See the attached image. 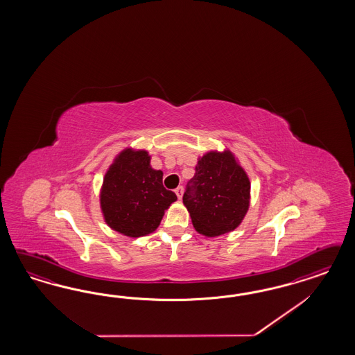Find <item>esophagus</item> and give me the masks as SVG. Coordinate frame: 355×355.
Segmentation results:
<instances>
[{
  "instance_id": "34e87169",
  "label": "esophagus",
  "mask_w": 355,
  "mask_h": 355,
  "mask_svg": "<svg viewBox=\"0 0 355 355\" xmlns=\"http://www.w3.org/2000/svg\"><path fill=\"white\" fill-rule=\"evenodd\" d=\"M174 193H175V195H177V198L178 199H181L182 198L183 195V187L182 186H178L175 190H174Z\"/></svg>"
}]
</instances>
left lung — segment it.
<instances>
[{"label": "left lung", "mask_w": 355, "mask_h": 355, "mask_svg": "<svg viewBox=\"0 0 355 355\" xmlns=\"http://www.w3.org/2000/svg\"><path fill=\"white\" fill-rule=\"evenodd\" d=\"M183 203L196 232L207 236L234 230L248 214L250 181L232 152H208L187 182Z\"/></svg>", "instance_id": "left-lung-1"}]
</instances>
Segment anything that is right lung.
Here are the masks:
<instances>
[{"instance_id": "add662e5", "label": "right lung", "mask_w": 355, "mask_h": 355, "mask_svg": "<svg viewBox=\"0 0 355 355\" xmlns=\"http://www.w3.org/2000/svg\"><path fill=\"white\" fill-rule=\"evenodd\" d=\"M150 160L146 150H122L104 177L101 209L107 225L121 234L137 238L155 232L164 211L177 200Z\"/></svg>"}]
</instances>
